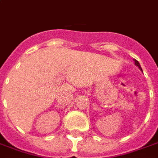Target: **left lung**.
Listing matches in <instances>:
<instances>
[{"label": "left lung", "mask_w": 158, "mask_h": 158, "mask_svg": "<svg viewBox=\"0 0 158 158\" xmlns=\"http://www.w3.org/2000/svg\"><path fill=\"white\" fill-rule=\"evenodd\" d=\"M134 61H135V65L137 66V67H139V69H140V70H141V71H142V69H141V68H140V65H139V62H138V61H137V60H135V59H134Z\"/></svg>", "instance_id": "obj_1"}]
</instances>
